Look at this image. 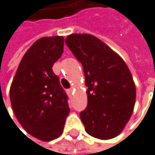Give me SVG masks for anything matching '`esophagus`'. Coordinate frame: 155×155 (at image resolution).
Wrapping results in <instances>:
<instances>
[{
  "instance_id": "esophagus-1",
  "label": "esophagus",
  "mask_w": 155,
  "mask_h": 155,
  "mask_svg": "<svg viewBox=\"0 0 155 155\" xmlns=\"http://www.w3.org/2000/svg\"><path fill=\"white\" fill-rule=\"evenodd\" d=\"M73 91H74V88H71V89H69L67 91H68V94H72V93H73Z\"/></svg>"
}]
</instances>
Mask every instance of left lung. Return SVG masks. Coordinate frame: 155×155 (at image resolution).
Wrapping results in <instances>:
<instances>
[{
	"label": "left lung",
	"mask_w": 155,
	"mask_h": 155,
	"mask_svg": "<svg viewBox=\"0 0 155 155\" xmlns=\"http://www.w3.org/2000/svg\"><path fill=\"white\" fill-rule=\"evenodd\" d=\"M67 47L81 62L88 87V106L80 112L86 132L110 139L123 131L133 113L136 86L124 61L91 35H70Z\"/></svg>",
	"instance_id": "obj_1"
}]
</instances>
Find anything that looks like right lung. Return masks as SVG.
<instances>
[{
    "instance_id": "add662e5",
    "label": "right lung",
    "mask_w": 155,
    "mask_h": 155,
    "mask_svg": "<svg viewBox=\"0 0 155 155\" xmlns=\"http://www.w3.org/2000/svg\"><path fill=\"white\" fill-rule=\"evenodd\" d=\"M64 52V37L38 39L24 54L10 87V101L25 131L42 141L59 137L70 108L52 66Z\"/></svg>"
}]
</instances>
